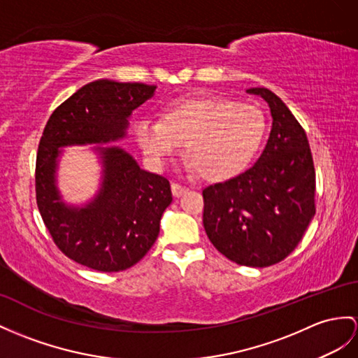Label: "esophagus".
Instances as JSON below:
<instances>
[{"label": "esophagus", "mask_w": 358, "mask_h": 358, "mask_svg": "<svg viewBox=\"0 0 358 358\" xmlns=\"http://www.w3.org/2000/svg\"><path fill=\"white\" fill-rule=\"evenodd\" d=\"M188 191V188L187 187H184V185H180V184H176V182H173L171 184V193H173V196L174 197H180V196H184L185 193Z\"/></svg>", "instance_id": "esophagus-1"}]
</instances>
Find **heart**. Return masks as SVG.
Instances as JSON below:
<instances>
[{
	"label": "heart",
	"mask_w": 358,
	"mask_h": 358,
	"mask_svg": "<svg viewBox=\"0 0 358 358\" xmlns=\"http://www.w3.org/2000/svg\"><path fill=\"white\" fill-rule=\"evenodd\" d=\"M139 149L153 167L164 169L185 143V169L211 182L245 173L263 147L267 123L254 104L220 95H200L165 104L161 120L139 118L134 124Z\"/></svg>",
	"instance_id": "1"
}]
</instances>
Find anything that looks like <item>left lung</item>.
Instances as JSON below:
<instances>
[{"mask_svg":"<svg viewBox=\"0 0 358 358\" xmlns=\"http://www.w3.org/2000/svg\"><path fill=\"white\" fill-rule=\"evenodd\" d=\"M273 123L263 155L240 176L203 189L209 241L240 266L267 267L289 257L316 213V173L305 130L267 88H250Z\"/></svg>","mask_w":358,"mask_h":358,"instance_id":"left-lung-1","label":"left lung"}]
</instances>
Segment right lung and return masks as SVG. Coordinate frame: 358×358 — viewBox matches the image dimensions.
Wrapping results in <instances>:
<instances>
[{
    "mask_svg": "<svg viewBox=\"0 0 358 358\" xmlns=\"http://www.w3.org/2000/svg\"><path fill=\"white\" fill-rule=\"evenodd\" d=\"M156 86L101 78L82 86L51 113L36 156V202L56 246L76 263L99 272L136 264L159 235L161 217L171 203L170 182L139 167L117 143L129 118L153 97ZM97 145L102 180L83 206L66 204L57 188L63 147Z\"/></svg>",
    "mask_w": 358,
    "mask_h": 358,
    "instance_id": "obj_1",
    "label": "right lung"
}]
</instances>
